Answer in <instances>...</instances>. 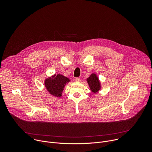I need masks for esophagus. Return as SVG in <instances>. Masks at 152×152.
Wrapping results in <instances>:
<instances>
[{
  "label": "esophagus",
  "mask_w": 152,
  "mask_h": 152,
  "mask_svg": "<svg viewBox=\"0 0 152 152\" xmlns=\"http://www.w3.org/2000/svg\"><path fill=\"white\" fill-rule=\"evenodd\" d=\"M75 80L76 81V82H80V79L79 78V77H76L75 78Z\"/></svg>",
  "instance_id": "obj_1"
}]
</instances>
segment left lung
Instances as JSON below:
<instances>
[{"mask_svg": "<svg viewBox=\"0 0 152 152\" xmlns=\"http://www.w3.org/2000/svg\"><path fill=\"white\" fill-rule=\"evenodd\" d=\"M87 82L90 86V88L93 93H96L99 90L100 86L99 79L95 74H92L88 79Z\"/></svg>", "mask_w": 152, "mask_h": 152, "instance_id": "left-lung-1", "label": "left lung"}]
</instances>
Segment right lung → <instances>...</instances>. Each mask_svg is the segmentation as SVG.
I'll list each match as a JSON object with an SVG mask.
<instances>
[{
	"mask_svg": "<svg viewBox=\"0 0 152 152\" xmlns=\"http://www.w3.org/2000/svg\"><path fill=\"white\" fill-rule=\"evenodd\" d=\"M70 79L61 75H55L45 80V86L50 94L56 97L61 96L65 85Z\"/></svg>",
	"mask_w": 152,
	"mask_h": 152,
	"instance_id": "1",
	"label": "right lung"
}]
</instances>
